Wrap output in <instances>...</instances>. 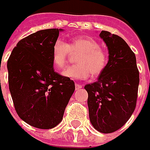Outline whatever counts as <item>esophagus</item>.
<instances>
[{
	"label": "esophagus",
	"instance_id": "obj_1",
	"mask_svg": "<svg viewBox=\"0 0 150 150\" xmlns=\"http://www.w3.org/2000/svg\"><path fill=\"white\" fill-rule=\"evenodd\" d=\"M83 88V85H82V84H75V88H76V89H80V88Z\"/></svg>",
	"mask_w": 150,
	"mask_h": 150
}]
</instances>
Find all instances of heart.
Returning <instances> with one entry per match:
<instances>
[{
	"label": "heart",
	"instance_id": "obj_1",
	"mask_svg": "<svg viewBox=\"0 0 150 150\" xmlns=\"http://www.w3.org/2000/svg\"><path fill=\"white\" fill-rule=\"evenodd\" d=\"M80 52L77 57L78 64L68 67L62 75L71 79H86L90 73L99 76L105 70L108 62V56L104 49L95 40L90 38L77 37L69 43L57 39L52 48V61L55 68L61 70L66 66L71 53Z\"/></svg>",
	"mask_w": 150,
	"mask_h": 150
}]
</instances>
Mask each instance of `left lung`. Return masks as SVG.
<instances>
[{"instance_id":"left-lung-1","label":"left lung","mask_w":150,"mask_h":150,"mask_svg":"<svg viewBox=\"0 0 150 150\" xmlns=\"http://www.w3.org/2000/svg\"><path fill=\"white\" fill-rule=\"evenodd\" d=\"M100 38L108 48V62L98 81L87 84L91 124L103 134L119 129L134 111L139 72L135 54L122 38L102 31Z\"/></svg>"}]
</instances>
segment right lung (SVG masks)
<instances>
[{
  "label": "right lung",
  "instance_id": "1",
  "mask_svg": "<svg viewBox=\"0 0 150 150\" xmlns=\"http://www.w3.org/2000/svg\"><path fill=\"white\" fill-rule=\"evenodd\" d=\"M59 29H46L21 39L7 61L9 89L16 112L26 124L52 129L62 119L74 82L55 72L52 45Z\"/></svg>",
  "mask_w": 150,
  "mask_h": 150
}]
</instances>
